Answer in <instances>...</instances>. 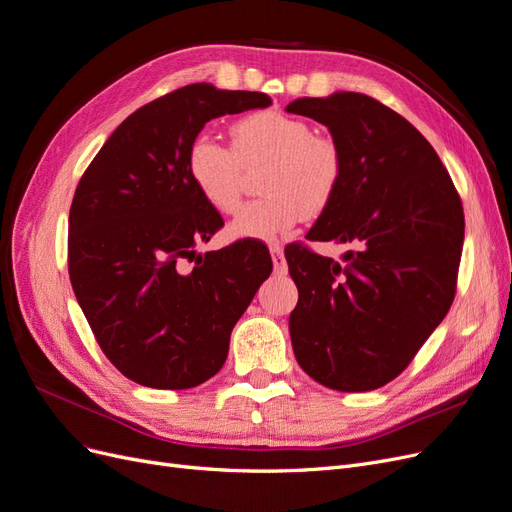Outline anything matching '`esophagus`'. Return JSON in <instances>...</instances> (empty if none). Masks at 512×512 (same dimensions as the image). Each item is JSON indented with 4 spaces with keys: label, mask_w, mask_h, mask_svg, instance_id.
<instances>
[{
    "label": "esophagus",
    "mask_w": 512,
    "mask_h": 512,
    "mask_svg": "<svg viewBox=\"0 0 512 512\" xmlns=\"http://www.w3.org/2000/svg\"><path fill=\"white\" fill-rule=\"evenodd\" d=\"M269 252H271V258H273V267H275V271L277 273H286V258H284V250H282V245H271L269 247Z\"/></svg>",
    "instance_id": "1"
}]
</instances>
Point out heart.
Instances as JSON below:
<instances>
[{"label":"heart","instance_id":"obj_1","mask_svg":"<svg viewBox=\"0 0 512 512\" xmlns=\"http://www.w3.org/2000/svg\"><path fill=\"white\" fill-rule=\"evenodd\" d=\"M267 166L260 190L265 198L243 205L228 224L230 237L271 243L309 215L322 213L342 188V149L316 136L307 121L280 111L243 117L232 128V149L200 132L188 147V175L205 203L235 211L243 168Z\"/></svg>","mask_w":512,"mask_h":512}]
</instances>
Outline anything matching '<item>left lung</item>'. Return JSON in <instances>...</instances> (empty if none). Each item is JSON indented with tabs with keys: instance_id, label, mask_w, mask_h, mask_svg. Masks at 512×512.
I'll list each match as a JSON object with an SVG mask.
<instances>
[{
	"instance_id": "8db88e82",
	"label": "left lung",
	"mask_w": 512,
	"mask_h": 512,
	"mask_svg": "<svg viewBox=\"0 0 512 512\" xmlns=\"http://www.w3.org/2000/svg\"><path fill=\"white\" fill-rule=\"evenodd\" d=\"M286 111L327 126L344 156L342 188L307 239L352 245L342 262L286 247L299 288L292 350L329 389L374 391L408 367L455 299L461 200L427 138L378 100L335 91Z\"/></svg>"
}]
</instances>
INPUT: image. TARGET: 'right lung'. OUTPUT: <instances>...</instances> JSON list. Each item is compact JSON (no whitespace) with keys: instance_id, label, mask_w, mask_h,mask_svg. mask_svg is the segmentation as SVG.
<instances>
[{"instance_id":"obj_1","label":"right lung","mask_w":512,"mask_h":512,"mask_svg":"<svg viewBox=\"0 0 512 512\" xmlns=\"http://www.w3.org/2000/svg\"><path fill=\"white\" fill-rule=\"evenodd\" d=\"M269 104L258 91L185 85L134 111L79 181L70 282L106 359L138 384L181 391L218 374L232 327L271 275L260 241L196 252L224 222L188 175L207 121Z\"/></svg>"}]
</instances>
